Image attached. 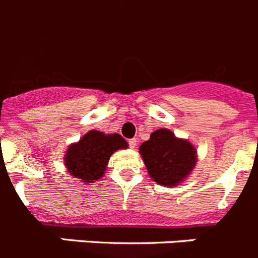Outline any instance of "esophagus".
I'll return each mask as SVG.
<instances>
[{
	"mask_svg": "<svg viewBox=\"0 0 258 258\" xmlns=\"http://www.w3.org/2000/svg\"><path fill=\"white\" fill-rule=\"evenodd\" d=\"M128 145H130V148H132V149H134V148H136V145H138V142H136V139H130V140H128Z\"/></svg>",
	"mask_w": 258,
	"mask_h": 258,
	"instance_id": "esophagus-1",
	"label": "esophagus"
}]
</instances>
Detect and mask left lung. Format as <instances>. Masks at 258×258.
<instances>
[{
	"label": "left lung",
	"mask_w": 258,
	"mask_h": 258,
	"mask_svg": "<svg viewBox=\"0 0 258 258\" xmlns=\"http://www.w3.org/2000/svg\"><path fill=\"white\" fill-rule=\"evenodd\" d=\"M149 175L161 185H176L196 165V151L185 140L176 139L171 131H154L140 147Z\"/></svg>",
	"instance_id": "1"
}]
</instances>
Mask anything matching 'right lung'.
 Segmentation results:
<instances>
[{
    "label": "right lung",
    "instance_id": "1",
    "mask_svg": "<svg viewBox=\"0 0 258 258\" xmlns=\"http://www.w3.org/2000/svg\"><path fill=\"white\" fill-rule=\"evenodd\" d=\"M127 147L126 140L118 134L105 135L100 131H89L79 143L69 147L64 163L71 175L91 183L101 178L111 154Z\"/></svg>",
    "mask_w": 258,
    "mask_h": 258
}]
</instances>
